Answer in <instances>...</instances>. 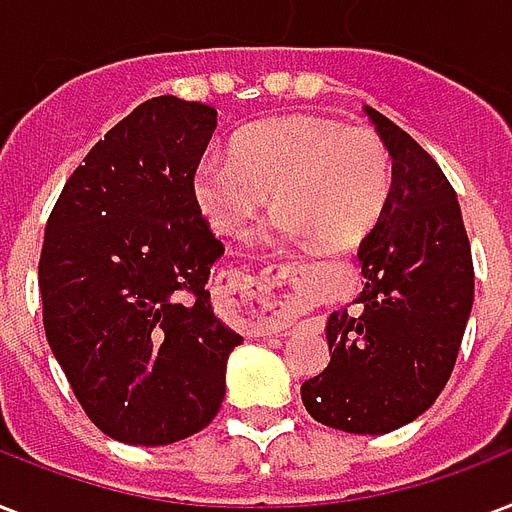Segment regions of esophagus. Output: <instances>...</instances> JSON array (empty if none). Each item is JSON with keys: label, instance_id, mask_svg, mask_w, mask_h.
<instances>
[{"label": "esophagus", "instance_id": "esophagus-1", "mask_svg": "<svg viewBox=\"0 0 512 512\" xmlns=\"http://www.w3.org/2000/svg\"><path fill=\"white\" fill-rule=\"evenodd\" d=\"M285 299V296H283ZM293 320V307L288 301H280V304H264V310H261V318L256 320V328L264 331V334H277V331H283V328L291 326Z\"/></svg>", "mask_w": 512, "mask_h": 512}]
</instances>
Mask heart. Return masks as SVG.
<instances>
[{
    "mask_svg": "<svg viewBox=\"0 0 512 512\" xmlns=\"http://www.w3.org/2000/svg\"><path fill=\"white\" fill-rule=\"evenodd\" d=\"M272 192V232L339 245L363 235L390 194V154L376 133L291 114L243 130L232 157L205 154L194 197L221 235L243 237Z\"/></svg>",
    "mask_w": 512,
    "mask_h": 512,
    "instance_id": "heart-1",
    "label": "heart"
}]
</instances>
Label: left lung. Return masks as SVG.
<instances>
[{"mask_svg": "<svg viewBox=\"0 0 512 512\" xmlns=\"http://www.w3.org/2000/svg\"><path fill=\"white\" fill-rule=\"evenodd\" d=\"M363 109L392 157L390 194L360 243L363 291L328 315L331 363L301 384V400L320 425L384 435L425 414L449 382L475 280L457 194L438 162Z\"/></svg>", "mask_w": 512, "mask_h": 512, "instance_id": "1", "label": "left lung"}]
</instances>
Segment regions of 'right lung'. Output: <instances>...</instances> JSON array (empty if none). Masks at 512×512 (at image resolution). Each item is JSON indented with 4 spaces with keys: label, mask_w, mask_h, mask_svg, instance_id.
Listing matches in <instances>:
<instances>
[{
    "label": "right lung",
    "mask_w": 512,
    "mask_h": 512,
    "mask_svg": "<svg viewBox=\"0 0 512 512\" xmlns=\"http://www.w3.org/2000/svg\"><path fill=\"white\" fill-rule=\"evenodd\" d=\"M213 130V106L144 101L87 152L47 219V344L90 422L130 446L211 425L243 344L205 288L224 253L194 197Z\"/></svg>",
    "instance_id": "add662e5"
}]
</instances>
